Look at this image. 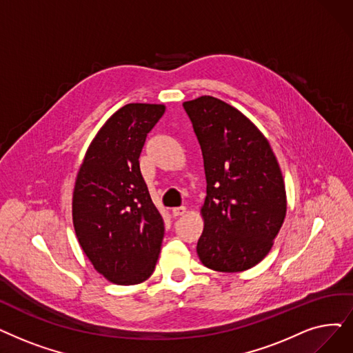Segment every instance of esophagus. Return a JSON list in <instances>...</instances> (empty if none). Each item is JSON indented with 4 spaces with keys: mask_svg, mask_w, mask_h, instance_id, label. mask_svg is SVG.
Returning a JSON list of instances; mask_svg holds the SVG:
<instances>
[{
    "mask_svg": "<svg viewBox=\"0 0 353 353\" xmlns=\"http://www.w3.org/2000/svg\"><path fill=\"white\" fill-rule=\"evenodd\" d=\"M186 213V208L180 206V208H174L173 209V216H183Z\"/></svg>",
    "mask_w": 353,
    "mask_h": 353,
    "instance_id": "obj_1",
    "label": "esophagus"
}]
</instances>
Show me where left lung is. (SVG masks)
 Masks as SVG:
<instances>
[{
	"label": "left lung",
	"mask_w": 353,
	"mask_h": 353,
	"mask_svg": "<svg viewBox=\"0 0 353 353\" xmlns=\"http://www.w3.org/2000/svg\"><path fill=\"white\" fill-rule=\"evenodd\" d=\"M202 148L206 199L197 255L205 267L239 272L271 251L287 212L277 157L254 122L209 95L183 102Z\"/></svg>",
	"instance_id": "obj_1"
}]
</instances>
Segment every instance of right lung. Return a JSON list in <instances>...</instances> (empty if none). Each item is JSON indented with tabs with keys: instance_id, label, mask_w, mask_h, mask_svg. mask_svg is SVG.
<instances>
[{
	"instance_id": "right-lung-1",
	"label": "right lung",
	"mask_w": 353,
	"mask_h": 353,
	"mask_svg": "<svg viewBox=\"0 0 353 353\" xmlns=\"http://www.w3.org/2000/svg\"><path fill=\"white\" fill-rule=\"evenodd\" d=\"M163 103H128L106 119L76 176L72 219L94 268L119 285L145 281L157 264L164 223L140 172L147 134Z\"/></svg>"
}]
</instances>
